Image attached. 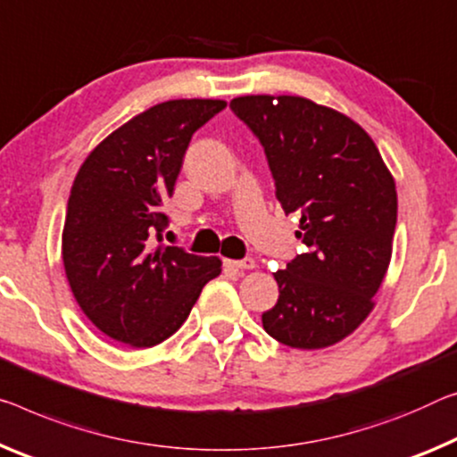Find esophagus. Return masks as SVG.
I'll use <instances>...</instances> for the list:
<instances>
[{
	"label": "esophagus",
	"instance_id": "esophagus-1",
	"mask_svg": "<svg viewBox=\"0 0 457 457\" xmlns=\"http://www.w3.org/2000/svg\"><path fill=\"white\" fill-rule=\"evenodd\" d=\"M223 266L228 268V270H234V272H244V270H252V268L256 266V262L252 258H244V260H223Z\"/></svg>",
	"mask_w": 457,
	"mask_h": 457
}]
</instances>
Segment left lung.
Here are the masks:
<instances>
[{
	"instance_id": "8db88e82",
	"label": "left lung",
	"mask_w": 457,
	"mask_h": 457,
	"mask_svg": "<svg viewBox=\"0 0 457 457\" xmlns=\"http://www.w3.org/2000/svg\"><path fill=\"white\" fill-rule=\"evenodd\" d=\"M231 112L262 144L277 199L299 215L307 245L274 272L278 301L262 313L266 333L320 350L358 328L374 307L396 228V189L372 137L331 107L295 96L231 99Z\"/></svg>"
}]
</instances>
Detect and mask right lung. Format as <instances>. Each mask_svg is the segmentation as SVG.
Returning <instances> with one entry per match:
<instances>
[{
	"instance_id": "obj_1",
	"label": "right lung",
	"mask_w": 457,
	"mask_h": 457,
	"mask_svg": "<svg viewBox=\"0 0 457 457\" xmlns=\"http://www.w3.org/2000/svg\"><path fill=\"white\" fill-rule=\"evenodd\" d=\"M226 107L221 99H172L136 115L85 158L62 229L71 291L99 331L132 347L170 337L220 258L162 245L172 197L193 134ZM159 245H155V242Z\"/></svg>"
}]
</instances>
